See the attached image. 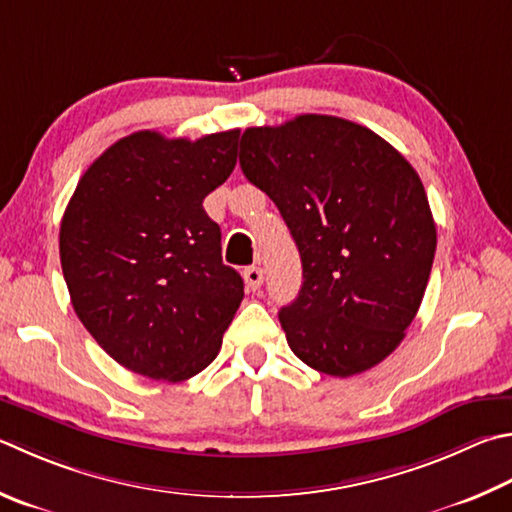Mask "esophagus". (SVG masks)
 <instances>
[{
  "instance_id": "obj_1",
  "label": "esophagus",
  "mask_w": 512,
  "mask_h": 512,
  "mask_svg": "<svg viewBox=\"0 0 512 512\" xmlns=\"http://www.w3.org/2000/svg\"><path fill=\"white\" fill-rule=\"evenodd\" d=\"M244 280H246V286L250 288V291H257V288L262 286V282H264L262 268H257V266L244 268Z\"/></svg>"
}]
</instances>
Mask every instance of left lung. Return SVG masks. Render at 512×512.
Listing matches in <instances>:
<instances>
[{
  "instance_id": "left-lung-1",
  "label": "left lung",
  "mask_w": 512,
  "mask_h": 512,
  "mask_svg": "<svg viewBox=\"0 0 512 512\" xmlns=\"http://www.w3.org/2000/svg\"><path fill=\"white\" fill-rule=\"evenodd\" d=\"M239 165L300 250L304 282L280 311L288 347L338 378L385 360L416 318L436 250L414 167L371 129L320 114L248 127Z\"/></svg>"
}]
</instances>
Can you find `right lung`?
Here are the masks:
<instances>
[{
    "mask_svg": "<svg viewBox=\"0 0 512 512\" xmlns=\"http://www.w3.org/2000/svg\"><path fill=\"white\" fill-rule=\"evenodd\" d=\"M239 129L188 138L136 132L82 174L60 224L80 322L118 365L181 383L217 358L244 300L203 199L237 163Z\"/></svg>",
    "mask_w": 512,
    "mask_h": 512,
    "instance_id": "1",
    "label": "right lung"
}]
</instances>
